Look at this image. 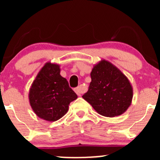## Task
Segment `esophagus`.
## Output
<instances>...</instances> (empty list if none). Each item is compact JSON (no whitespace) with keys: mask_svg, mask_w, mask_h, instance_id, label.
I'll use <instances>...</instances> for the list:
<instances>
[{"mask_svg":"<svg viewBox=\"0 0 160 160\" xmlns=\"http://www.w3.org/2000/svg\"><path fill=\"white\" fill-rule=\"evenodd\" d=\"M74 91H75V92L77 93V95H78V96H80V95H81V93H82L81 87L78 86V87H77L76 89H74Z\"/></svg>","mask_w":160,"mask_h":160,"instance_id":"1","label":"esophagus"}]
</instances>
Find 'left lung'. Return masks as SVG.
I'll return each instance as SVG.
<instances>
[{"mask_svg": "<svg viewBox=\"0 0 160 160\" xmlns=\"http://www.w3.org/2000/svg\"><path fill=\"white\" fill-rule=\"evenodd\" d=\"M89 90L82 95L99 114L107 117L120 116L131 105L133 89L127 77L105 59L93 66Z\"/></svg>", "mask_w": 160, "mask_h": 160, "instance_id": "8db88e82", "label": "left lung"}]
</instances>
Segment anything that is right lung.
Listing matches in <instances>:
<instances>
[{"label": "right lung", "mask_w": 160, "mask_h": 160, "mask_svg": "<svg viewBox=\"0 0 160 160\" xmlns=\"http://www.w3.org/2000/svg\"><path fill=\"white\" fill-rule=\"evenodd\" d=\"M29 103L40 119L54 122L68 111L78 95L60 74V65L48 62L40 70L28 93Z\"/></svg>", "instance_id": "1"}]
</instances>
